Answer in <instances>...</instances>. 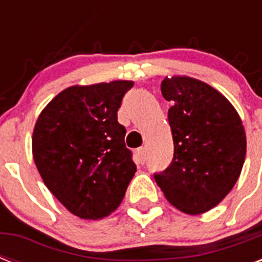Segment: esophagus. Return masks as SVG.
<instances>
[{"instance_id":"1","label":"esophagus","mask_w":262,"mask_h":262,"mask_svg":"<svg viewBox=\"0 0 262 262\" xmlns=\"http://www.w3.org/2000/svg\"><path fill=\"white\" fill-rule=\"evenodd\" d=\"M137 155H139L140 160H141V163H144L145 162V155H147V151H145V148L141 147L137 149Z\"/></svg>"}]
</instances>
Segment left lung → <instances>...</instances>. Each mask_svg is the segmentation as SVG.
I'll use <instances>...</instances> for the list:
<instances>
[{
	"mask_svg": "<svg viewBox=\"0 0 262 262\" xmlns=\"http://www.w3.org/2000/svg\"><path fill=\"white\" fill-rule=\"evenodd\" d=\"M172 106L168 123L174 156L156 183L170 203L189 215L209 211L230 193L246 155V136L232 104L211 85L191 79L162 81Z\"/></svg>",
	"mask_w": 262,
	"mask_h": 262,
	"instance_id": "obj_1",
	"label": "left lung"
}]
</instances>
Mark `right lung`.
I'll return each instance as SVG.
<instances>
[{
	"label": "right lung",
	"mask_w": 262,
	"mask_h": 262,
	"mask_svg": "<svg viewBox=\"0 0 262 262\" xmlns=\"http://www.w3.org/2000/svg\"><path fill=\"white\" fill-rule=\"evenodd\" d=\"M132 81L71 87L40 113L32 136L38 171L73 215L100 219L122 203L135 175L118 108Z\"/></svg>",
	"instance_id": "obj_1"
}]
</instances>
